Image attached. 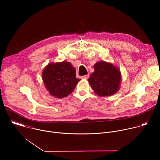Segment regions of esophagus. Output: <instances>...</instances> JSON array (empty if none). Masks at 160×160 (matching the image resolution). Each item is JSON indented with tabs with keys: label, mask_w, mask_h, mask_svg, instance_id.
<instances>
[{
	"label": "esophagus",
	"mask_w": 160,
	"mask_h": 160,
	"mask_svg": "<svg viewBox=\"0 0 160 160\" xmlns=\"http://www.w3.org/2000/svg\"><path fill=\"white\" fill-rule=\"evenodd\" d=\"M88 77H89V75H86L82 76V79H88Z\"/></svg>",
	"instance_id": "obj_1"
}]
</instances>
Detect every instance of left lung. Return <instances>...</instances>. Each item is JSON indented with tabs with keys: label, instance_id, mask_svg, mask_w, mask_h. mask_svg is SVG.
Masks as SVG:
<instances>
[{
	"label": "left lung",
	"instance_id": "left-lung-1",
	"mask_svg": "<svg viewBox=\"0 0 160 160\" xmlns=\"http://www.w3.org/2000/svg\"><path fill=\"white\" fill-rule=\"evenodd\" d=\"M94 72L88 79L91 88L99 96H110L120 89L121 73L119 68L106 61H99L94 65Z\"/></svg>",
	"mask_w": 160,
	"mask_h": 160
}]
</instances>
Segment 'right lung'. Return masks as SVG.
Returning a JSON list of instances; mask_svg holds the SVG:
<instances>
[{
    "instance_id": "add662e5",
    "label": "right lung",
    "mask_w": 160,
    "mask_h": 160,
    "mask_svg": "<svg viewBox=\"0 0 160 160\" xmlns=\"http://www.w3.org/2000/svg\"><path fill=\"white\" fill-rule=\"evenodd\" d=\"M42 76L49 93L58 98L70 95L80 80L76 78L75 68L66 61L49 63L43 69Z\"/></svg>"
}]
</instances>
